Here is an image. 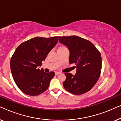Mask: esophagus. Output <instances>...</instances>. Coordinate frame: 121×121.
Wrapping results in <instances>:
<instances>
[{
    "instance_id": "34e87169",
    "label": "esophagus",
    "mask_w": 121,
    "mask_h": 121,
    "mask_svg": "<svg viewBox=\"0 0 121 121\" xmlns=\"http://www.w3.org/2000/svg\"><path fill=\"white\" fill-rule=\"evenodd\" d=\"M60 73V72H55V74L56 75H58V74H59Z\"/></svg>"
}]
</instances>
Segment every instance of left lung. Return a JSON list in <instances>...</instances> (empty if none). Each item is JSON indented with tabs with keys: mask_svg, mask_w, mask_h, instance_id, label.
<instances>
[{
	"mask_svg": "<svg viewBox=\"0 0 121 121\" xmlns=\"http://www.w3.org/2000/svg\"><path fill=\"white\" fill-rule=\"evenodd\" d=\"M61 43L70 52L69 62L74 63L77 72L73 75L66 73L63 85L68 91L74 95H82L89 91L95 85L101 70V56L90 41L77 36L58 37Z\"/></svg>",
	"mask_w": 121,
	"mask_h": 121,
	"instance_id": "left-lung-1",
	"label": "left lung"
}]
</instances>
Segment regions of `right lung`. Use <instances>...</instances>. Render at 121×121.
Returning <instances> with one entry per match:
<instances>
[{
	"mask_svg": "<svg viewBox=\"0 0 121 121\" xmlns=\"http://www.w3.org/2000/svg\"><path fill=\"white\" fill-rule=\"evenodd\" d=\"M58 41V37H36L16 49L10 60L11 72L16 85L24 94L37 96L48 89L55 73H45L39 67Z\"/></svg>",
	"mask_w": 121,
	"mask_h": 121,
	"instance_id": "obj_1",
	"label": "right lung"
}]
</instances>
